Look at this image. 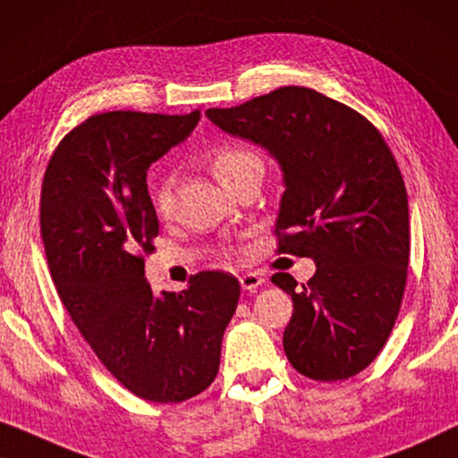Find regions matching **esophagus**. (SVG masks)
<instances>
[{"mask_svg":"<svg viewBox=\"0 0 458 458\" xmlns=\"http://www.w3.org/2000/svg\"><path fill=\"white\" fill-rule=\"evenodd\" d=\"M263 284V278L259 274H255V272H247V274H242L241 276V286L244 288V291H257V288H259Z\"/></svg>","mask_w":458,"mask_h":458,"instance_id":"esophagus-1","label":"esophagus"}]
</instances>
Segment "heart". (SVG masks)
Returning <instances> with one entry per match:
<instances>
[{
	"instance_id": "b5f03b06",
	"label": "heart",
	"mask_w": 458,
	"mask_h": 458,
	"mask_svg": "<svg viewBox=\"0 0 458 458\" xmlns=\"http://www.w3.org/2000/svg\"><path fill=\"white\" fill-rule=\"evenodd\" d=\"M209 170L222 184H228L236 174L247 170L249 165L261 164V157L253 149L244 145H220L209 153L208 157ZM151 203L156 208L157 216L167 217L172 214L174 203V182L167 174H162L151 186Z\"/></svg>"
}]
</instances>
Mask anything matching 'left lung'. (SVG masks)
<instances>
[{
    "mask_svg": "<svg viewBox=\"0 0 458 458\" xmlns=\"http://www.w3.org/2000/svg\"><path fill=\"white\" fill-rule=\"evenodd\" d=\"M205 115L266 147L284 172L278 253L311 257L313 278L272 282L293 296L284 351L302 376L336 382L384 349L407 286L409 201L382 132L365 115L307 87H282Z\"/></svg>",
    "mask_w": 458,
    "mask_h": 458,
    "instance_id": "8db88e82",
    "label": "left lung"
}]
</instances>
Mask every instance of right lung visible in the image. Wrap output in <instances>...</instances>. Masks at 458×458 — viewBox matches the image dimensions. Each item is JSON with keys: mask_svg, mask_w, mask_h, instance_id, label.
I'll return each mask as SVG.
<instances>
[{"mask_svg": "<svg viewBox=\"0 0 458 458\" xmlns=\"http://www.w3.org/2000/svg\"><path fill=\"white\" fill-rule=\"evenodd\" d=\"M201 112L95 114L55 147L41 186V238L57 294L106 369L145 401L182 403L209 388L241 284L199 272L182 293L145 280L159 222L147 170Z\"/></svg>", "mask_w": 458, "mask_h": 458, "instance_id": "right-lung-1", "label": "right lung"}]
</instances>
